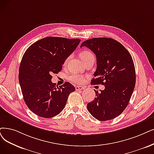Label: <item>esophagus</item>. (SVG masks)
<instances>
[{
    "label": "esophagus",
    "instance_id": "1",
    "mask_svg": "<svg viewBox=\"0 0 154 154\" xmlns=\"http://www.w3.org/2000/svg\"><path fill=\"white\" fill-rule=\"evenodd\" d=\"M85 87H79V86H76L75 89L76 90H83Z\"/></svg>",
    "mask_w": 154,
    "mask_h": 154
}]
</instances>
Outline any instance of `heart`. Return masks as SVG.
Wrapping results in <instances>:
<instances>
[{
    "label": "heart",
    "mask_w": 154,
    "mask_h": 154,
    "mask_svg": "<svg viewBox=\"0 0 154 154\" xmlns=\"http://www.w3.org/2000/svg\"><path fill=\"white\" fill-rule=\"evenodd\" d=\"M80 57H81L82 59L83 60V62H85V61H86L90 58L94 57V54L92 53L91 51H88V50H85V51H83L82 52H81ZM69 59H70V56H68L65 59L64 62V65H66L67 64V63L68 62ZM69 79L71 82L75 83H76V84H82L84 82V77L82 75H78V74H76V73H74L71 76H69Z\"/></svg>",
    "instance_id": "1"
}]
</instances>
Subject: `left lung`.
Masks as SVG:
<instances>
[{
	"label": "left lung",
	"mask_w": 154,
	"mask_h": 154,
	"mask_svg": "<svg viewBox=\"0 0 154 154\" xmlns=\"http://www.w3.org/2000/svg\"><path fill=\"white\" fill-rule=\"evenodd\" d=\"M97 58V69L92 85L102 84L105 89L87 104L88 112L99 121L119 116L128 105L136 83V73L131 54L121 43L110 38H94L84 41Z\"/></svg>",
	"instance_id": "obj_1"
}]
</instances>
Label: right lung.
<instances>
[{"mask_svg":"<svg viewBox=\"0 0 154 154\" xmlns=\"http://www.w3.org/2000/svg\"><path fill=\"white\" fill-rule=\"evenodd\" d=\"M80 39L49 36L31 45L24 54L19 82L24 100L29 110L50 118L64 109L75 88L66 82L58 87L51 81L53 74L62 70L65 59L75 50Z\"/></svg>","mask_w":154,"mask_h":154,"instance_id":"1","label":"right lung"}]
</instances>
